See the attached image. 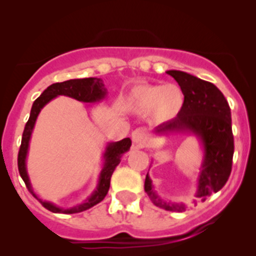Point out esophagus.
<instances>
[{"label":"esophagus","instance_id":"obj_1","mask_svg":"<svg viewBox=\"0 0 256 256\" xmlns=\"http://www.w3.org/2000/svg\"><path fill=\"white\" fill-rule=\"evenodd\" d=\"M132 137V142L134 143L136 146H143L146 143V130L143 128H136L131 134Z\"/></svg>","mask_w":256,"mask_h":256}]
</instances>
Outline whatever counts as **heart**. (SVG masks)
Returning a JSON list of instances; mask_svg holds the SVG:
<instances>
[{
  "label": "heart",
  "mask_w": 256,
  "mask_h": 256,
  "mask_svg": "<svg viewBox=\"0 0 256 256\" xmlns=\"http://www.w3.org/2000/svg\"><path fill=\"white\" fill-rule=\"evenodd\" d=\"M132 113L144 116L154 124H162L178 116L184 104V95L176 84H140L132 88L126 101Z\"/></svg>",
  "instance_id": "1"
}]
</instances>
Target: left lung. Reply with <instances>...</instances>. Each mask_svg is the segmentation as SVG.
<instances>
[{
    "label": "left lung",
    "instance_id": "8db88e82",
    "mask_svg": "<svg viewBox=\"0 0 256 256\" xmlns=\"http://www.w3.org/2000/svg\"><path fill=\"white\" fill-rule=\"evenodd\" d=\"M166 73L172 76L180 86L184 104L174 119L158 125L154 128V134L186 132L200 140L204 158L196 180L195 198L204 202L213 192H218L230 177L234 150L230 107L222 91L210 82L174 70ZM144 190L158 207L170 212L186 210L185 204L165 201L161 198L148 173Z\"/></svg>",
    "mask_w": 256,
    "mask_h": 256
}]
</instances>
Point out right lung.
Wrapping results in <instances>:
<instances>
[{"instance_id":"1","label":"right lung","mask_w":256,"mask_h":256,"mask_svg":"<svg viewBox=\"0 0 256 256\" xmlns=\"http://www.w3.org/2000/svg\"><path fill=\"white\" fill-rule=\"evenodd\" d=\"M60 95L68 96V98L77 100L79 102H84V104H95V102L101 101V100L106 98L107 89L104 88V80L101 78L70 79V80L62 82V83L52 84L50 86L46 88L42 92V95L32 104L30 118H28V122H26L24 132H22V146H20L19 154H18V168H19L20 176H22V180L25 182L28 192L42 204L44 208H46V210H50L52 213L73 214L89 210V208L98 204V202H101L106 198L108 190H110L112 174H113L116 167L122 161V154H125L130 149L131 140L130 138H124V140H119V142L107 143L104 152V167H102L101 173H100L98 186H96L94 192L85 200L83 204H77L71 208H61L49 201H43L42 198H38L36 194H34V189H32L30 178H28V170H26V158H28L31 134L32 131H34V124H36L38 114H40V110L48 102H50L52 98H58Z\"/></svg>"}]
</instances>
